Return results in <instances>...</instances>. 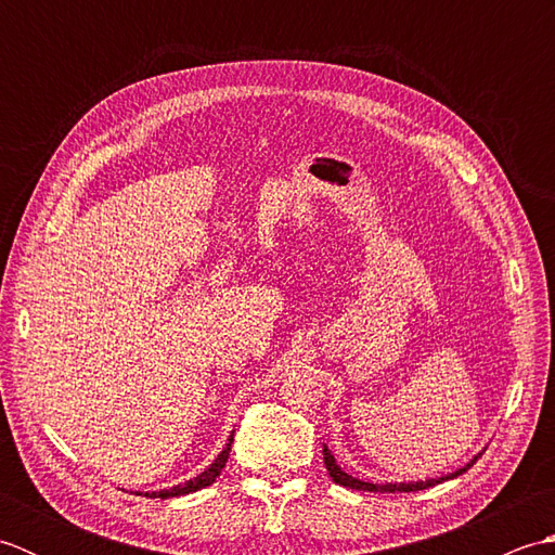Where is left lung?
<instances>
[{"label": "left lung", "mask_w": 555, "mask_h": 555, "mask_svg": "<svg viewBox=\"0 0 555 555\" xmlns=\"http://www.w3.org/2000/svg\"><path fill=\"white\" fill-rule=\"evenodd\" d=\"M481 457V453H477L473 460H469V463L465 465V467H460V469H455V473H451V475H446V477H436V479H427V481H388V485H372V481H362V479H358V477H352V475H348L346 469H340V465L336 463V457L332 455V451H328V448L324 446V465H326V473H328V477H332L336 485H340V487H348V489H358V491H374V493H396V491H422V489H429V487H436V485H441V481H448V479H455V477H460L463 473H467L469 467H473L477 460Z\"/></svg>", "instance_id": "8db88e82"}]
</instances>
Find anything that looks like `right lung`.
Returning <instances> with one entry per match:
<instances>
[{
	"label": "right lung",
	"instance_id": "right-lung-1",
	"mask_svg": "<svg viewBox=\"0 0 555 555\" xmlns=\"http://www.w3.org/2000/svg\"><path fill=\"white\" fill-rule=\"evenodd\" d=\"M231 443H233V431L229 436V443L223 446V451L217 455L215 463H211L205 469V473H199L197 477L183 481V485H176L171 489H162V491H152V493H145V496H150V499H173V496H185V493H193V491H199V489H205L209 485H215V479L221 475V469H223V465H227V460H229ZM138 496H143V493H138Z\"/></svg>",
	"mask_w": 555,
	"mask_h": 555
}]
</instances>
